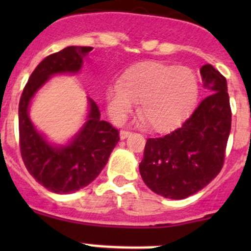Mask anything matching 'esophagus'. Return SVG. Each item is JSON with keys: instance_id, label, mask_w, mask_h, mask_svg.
I'll use <instances>...</instances> for the list:
<instances>
[{"instance_id": "esophagus-1", "label": "esophagus", "mask_w": 251, "mask_h": 251, "mask_svg": "<svg viewBox=\"0 0 251 251\" xmlns=\"http://www.w3.org/2000/svg\"><path fill=\"white\" fill-rule=\"evenodd\" d=\"M128 136H130V132H128V131H125V130L120 131V133H119V137H120V140H126Z\"/></svg>"}]
</instances>
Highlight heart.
<instances>
[{
    "label": "heart",
    "instance_id": "obj_1",
    "mask_svg": "<svg viewBox=\"0 0 251 251\" xmlns=\"http://www.w3.org/2000/svg\"><path fill=\"white\" fill-rule=\"evenodd\" d=\"M199 95L196 73L187 67L161 62H141L127 68L119 83L105 90L108 115L125 120L138 102V116L153 130L166 131L181 123L193 109Z\"/></svg>",
    "mask_w": 251,
    "mask_h": 251
}]
</instances>
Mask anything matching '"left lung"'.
Returning a JSON list of instances; mask_svg holds the SVG:
<instances>
[{"label":"left lung","mask_w":251,"mask_h":251,"mask_svg":"<svg viewBox=\"0 0 251 251\" xmlns=\"http://www.w3.org/2000/svg\"><path fill=\"white\" fill-rule=\"evenodd\" d=\"M206 97L173 132L148 138L140 174L151 191L168 199L188 198L221 171L231 132L226 78L211 64L201 68Z\"/></svg>","instance_id":"8db88e82"}]
</instances>
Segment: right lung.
<instances>
[{"label": "right lung", "instance_id": "add662e5", "mask_svg": "<svg viewBox=\"0 0 251 251\" xmlns=\"http://www.w3.org/2000/svg\"><path fill=\"white\" fill-rule=\"evenodd\" d=\"M92 47L69 46L45 58L32 72L19 102V140L30 175L57 194H70L95 181L119 142L118 130L100 119L97 104L87 98L82 125L65 143H54L40 132L29 115L35 96L55 75L78 74Z\"/></svg>", "mask_w": 251, "mask_h": 251}]
</instances>
